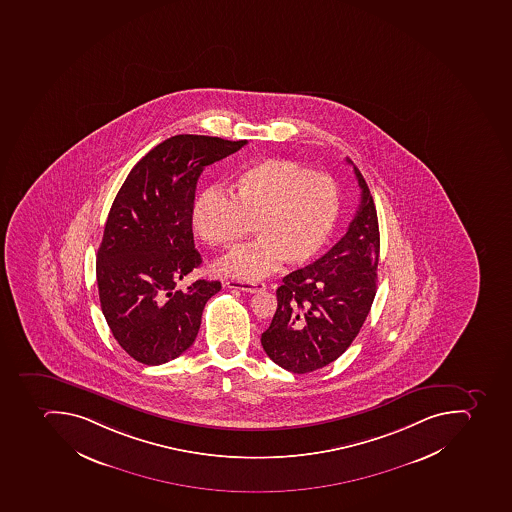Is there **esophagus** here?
Masks as SVG:
<instances>
[{
	"instance_id": "esophagus-1",
	"label": "esophagus",
	"mask_w": 512,
	"mask_h": 512,
	"mask_svg": "<svg viewBox=\"0 0 512 512\" xmlns=\"http://www.w3.org/2000/svg\"><path fill=\"white\" fill-rule=\"evenodd\" d=\"M225 286L229 287V289H238V291L250 292V294L265 291L266 289V286L263 283H244V281H234V279L226 281Z\"/></svg>"
}]
</instances>
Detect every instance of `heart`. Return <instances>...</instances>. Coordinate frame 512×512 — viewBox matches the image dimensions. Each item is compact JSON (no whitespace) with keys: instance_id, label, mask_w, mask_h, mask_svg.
Listing matches in <instances>:
<instances>
[{"instance_id":"b5f03b06","label":"heart","mask_w":512,"mask_h":512,"mask_svg":"<svg viewBox=\"0 0 512 512\" xmlns=\"http://www.w3.org/2000/svg\"><path fill=\"white\" fill-rule=\"evenodd\" d=\"M340 194L331 176L286 159H266L244 168L228 196L207 189L193 205V226L212 247H231L246 236L255 241L233 250L217 265L234 278H260L276 263L297 266L323 249L336 226Z\"/></svg>"}]
</instances>
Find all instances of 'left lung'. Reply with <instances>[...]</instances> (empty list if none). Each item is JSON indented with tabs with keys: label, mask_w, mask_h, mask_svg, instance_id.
Masks as SVG:
<instances>
[{
	"label": "left lung",
	"mask_w": 512,
	"mask_h": 512,
	"mask_svg": "<svg viewBox=\"0 0 512 512\" xmlns=\"http://www.w3.org/2000/svg\"><path fill=\"white\" fill-rule=\"evenodd\" d=\"M353 172L361 202L347 233L316 262L284 276L278 308L262 334L266 355L294 374L337 360L358 336L376 297L379 221L368 184L355 165Z\"/></svg>",
	"instance_id": "8db88e82"
}]
</instances>
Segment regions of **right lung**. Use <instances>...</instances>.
I'll return each instance as SVG.
<instances>
[{
    "label": "right lung",
    "instance_id": "right-lung-1",
    "mask_svg": "<svg viewBox=\"0 0 512 512\" xmlns=\"http://www.w3.org/2000/svg\"><path fill=\"white\" fill-rule=\"evenodd\" d=\"M247 139L176 135L131 168L115 196L98 249L99 300L112 336L139 363L157 366L186 352L201 328L205 303L221 289L178 281L201 265L194 247L193 205L207 165L246 146Z\"/></svg>",
    "mask_w": 512,
    "mask_h": 512
}]
</instances>
